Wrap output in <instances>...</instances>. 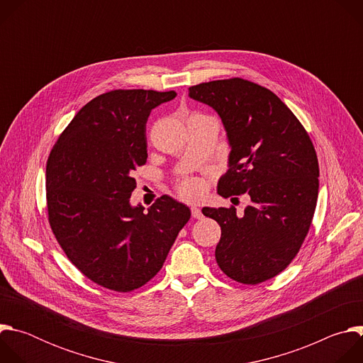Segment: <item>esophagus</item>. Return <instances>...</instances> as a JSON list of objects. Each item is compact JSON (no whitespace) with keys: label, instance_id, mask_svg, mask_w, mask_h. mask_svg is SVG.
<instances>
[{"label":"esophagus","instance_id":"obj_1","mask_svg":"<svg viewBox=\"0 0 363 363\" xmlns=\"http://www.w3.org/2000/svg\"><path fill=\"white\" fill-rule=\"evenodd\" d=\"M191 214H192V217L196 218V220H199V218L202 217V213H201V210L198 208V206H192V208H191Z\"/></svg>","mask_w":363,"mask_h":363}]
</instances>
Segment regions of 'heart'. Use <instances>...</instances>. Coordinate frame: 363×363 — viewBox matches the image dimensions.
Returning <instances> with one entry per match:
<instances>
[{
	"mask_svg": "<svg viewBox=\"0 0 363 363\" xmlns=\"http://www.w3.org/2000/svg\"><path fill=\"white\" fill-rule=\"evenodd\" d=\"M178 194L185 199L194 201L203 194V185L198 179H184L178 185Z\"/></svg>",
	"mask_w": 363,
	"mask_h": 363,
	"instance_id": "1",
	"label": "heart"
}]
</instances>
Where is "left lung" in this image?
<instances>
[{"instance_id": "1", "label": "left lung", "mask_w": 363, "mask_h": 363, "mask_svg": "<svg viewBox=\"0 0 363 363\" xmlns=\"http://www.w3.org/2000/svg\"><path fill=\"white\" fill-rule=\"evenodd\" d=\"M189 97L221 118L231 152L218 181L224 198L248 194L234 206L202 214L221 227L216 248L220 269L242 284L281 273L298 252L312 224L319 194L315 146L293 112L269 89L234 77L189 87Z\"/></svg>"}]
</instances>
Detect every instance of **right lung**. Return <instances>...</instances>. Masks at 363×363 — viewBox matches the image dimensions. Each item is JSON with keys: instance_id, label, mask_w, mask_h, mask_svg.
I'll return each instance as SVG.
<instances>
[{"instance_id": "obj_1", "label": "right lung", "mask_w": 363, "mask_h": 363, "mask_svg": "<svg viewBox=\"0 0 363 363\" xmlns=\"http://www.w3.org/2000/svg\"><path fill=\"white\" fill-rule=\"evenodd\" d=\"M177 96L112 90L84 105L59 136L45 167L48 223L69 260L91 281L132 291L162 269L186 205L164 195L147 213L130 205L133 171L146 164V122Z\"/></svg>"}]
</instances>
